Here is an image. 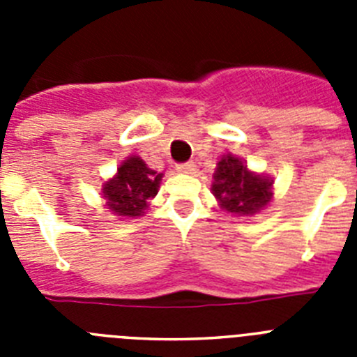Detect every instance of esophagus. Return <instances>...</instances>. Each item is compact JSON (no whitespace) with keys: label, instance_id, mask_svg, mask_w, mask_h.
I'll return each instance as SVG.
<instances>
[{"label":"esophagus","instance_id":"1","mask_svg":"<svg viewBox=\"0 0 357 357\" xmlns=\"http://www.w3.org/2000/svg\"><path fill=\"white\" fill-rule=\"evenodd\" d=\"M176 169L181 173H195V169H197V164L195 162H182V164H176Z\"/></svg>","mask_w":357,"mask_h":357}]
</instances>
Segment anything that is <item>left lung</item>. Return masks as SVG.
Segmentation results:
<instances>
[{
	"mask_svg": "<svg viewBox=\"0 0 357 357\" xmlns=\"http://www.w3.org/2000/svg\"><path fill=\"white\" fill-rule=\"evenodd\" d=\"M213 193L229 213L254 214L272 198V181L250 173L243 160L229 153L218 162Z\"/></svg>",
	"mask_w": 357,
	"mask_h": 357,
	"instance_id": "obj_1",
	"label": "left lung"
}]
</instances>
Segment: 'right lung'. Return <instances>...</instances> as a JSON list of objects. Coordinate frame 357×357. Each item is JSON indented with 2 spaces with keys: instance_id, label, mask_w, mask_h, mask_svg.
Returning <instances> with one entry per match:
<instances>
[{
  "instance_id": "add662e5",
  "label": "right lung",
  "mask_w": 357,
  "mask_h": 357,
  "mask_svg": "<svg viewBox=\"0 0 357 357\" xmlns=\"http://www.w3.org/2000/svg\"><path fill=\"white\" fill-rule=\"evenodd\" d=\"M162 173L150 169L139 157H128L118 168V175L105 182L103 197L107 206L118 216H141L148 200L157 195Z\"/></svg>"
}]
</instances>
